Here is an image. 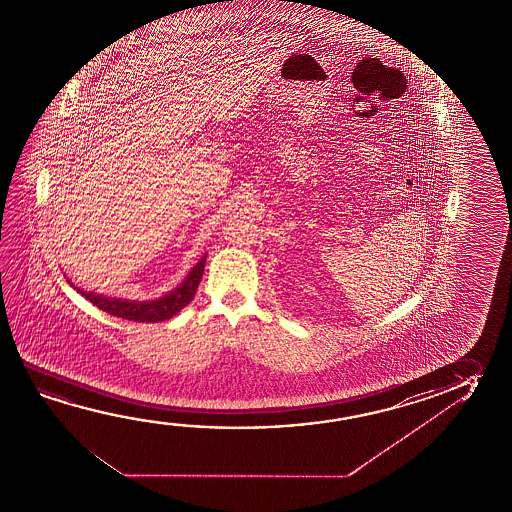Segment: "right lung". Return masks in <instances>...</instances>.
Listing matches in <instances>:
<instances>
[{
	"mask_svg": "<svg viewBox=\"0 0 512 512\" xmlns=\"http://www.w3.org/2000/svg\"><path fill=\"white\" fill-rule=\"evenodd\" d=\"M205 260H207V253L194 264L191 271L187 273V277L182 280V284L176 285L175 289H171L169 293L162 294L155 300L114 298V296H105V294L94 293V291H84L82 287H76L71 282V278H68V282L98 309L105 310L112 316L128 319V321H139V323H159V321L173 318L175 314L184 309L187 303L193 300L194 293L202 282Z\"/></svg>",
	"mask_w": 512,
	"mask_h": 512,
	"instance_id": "obj_1",
	"label": "right lung"
}]
</instances>
